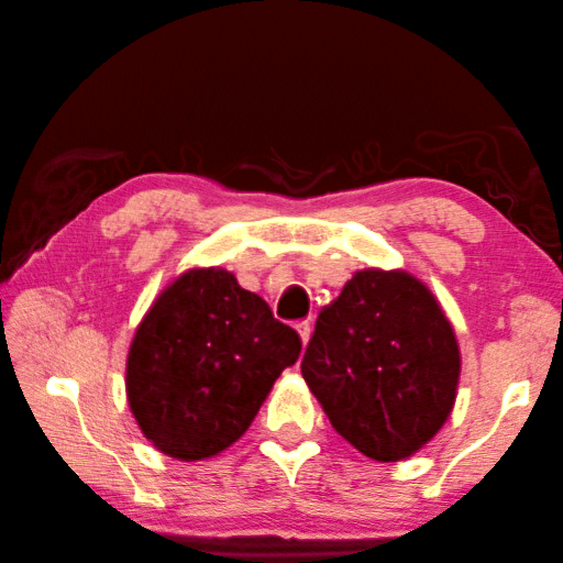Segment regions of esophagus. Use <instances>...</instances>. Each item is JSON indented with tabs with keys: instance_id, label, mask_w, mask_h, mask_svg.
I'll list each match as a JSON object with an SVG mask.
<instances>
[{
	"instance_id": "obj_1",
	"label": "esophagus",
	"mask_w": 563,
	"mask_h": 563,
	"mask_svg": "<svg viewBox=\"0 0 563 563\" xmlns=\"http://www.w3.org/2000/svg\"><path fill=\"white\" fill-rule=\"evenodd\" d=\"M295 330H298V334H300L302 346L310 342V334H312V327H310V322H298V324H295Z\"/></svg>"
}]
</instances>
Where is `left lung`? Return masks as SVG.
Masks as SVG:
<instances>
[{"label":"left lung","mask_w":563,"mask_h":563,"mask_svg":"<svg viewBox=\"0 0 563 563\" xmlns=\"http://www.w3.org/2000/svg\"><path fill=\"white\" fill-rule=\"evenodd\" d=\"M302 379L346 443L379 463L413 455L455 404L460 352L433 292L404 271H360L317 317Z\"/></svg>","instance_id":"1"}]
</instances>
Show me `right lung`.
Segmentation results:
<instances>
[{
    "label": "right lung",
    "mask_w": 563,
    "mask_h": 563,
    "mask_svg": "<svg viewBox=\"0 0 563 563\" xmlns=\"http://www.w3.org/2000/svg\"><path fill=\"white\" fill-rule=\"evenodd\" d=\"M302 342L229 271L177 278L140 322L128 354V401L157 451L201 460L249 431Z\"/></svg>",
    "instance_id": "obj_1"
}]
</instances>
